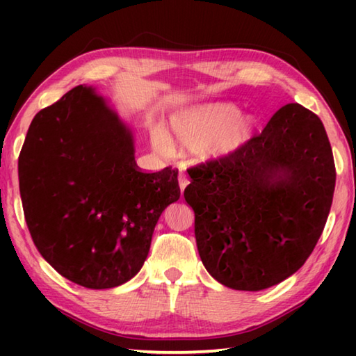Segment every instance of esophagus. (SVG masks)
Here are the masks:
<instances>
[{"label":"esophagus","instance_id":"34e87169","mask_svg":"<svg viewBox=\"0 0 356 356\" xmlns=\"http://www.w3.org/2000/svg\"><path fill=\"white\" fill-rule=\"evenodd\" d=\"M190 184L188 177H186V174L184 172H179V188H180V193H184V190L186 188V185Z\"/></svg>","mask_w":356,"mask_h":356}]
</instances>
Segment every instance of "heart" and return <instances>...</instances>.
Wrapping results in <instances>:
<instances>
[{
  "mask_svg": "<svg viewBox=\"0 0 356 356\" xmlns=\"http://www.w3.org/2000/svg\"><path fill=\"white\" fill-rule=\"evenodd\" d=\"M256 118L238 113L227 102H210L180 108L166 120V129L154 127L150 138L160 152H171L172 144L191 149L201 161L225 160L251 141Z\"/></svg>",
  "mask_w": 356,
  "mask_h": 356,
  "instance_id": "heart-1",
  "label": "heart"
}]
</instances>
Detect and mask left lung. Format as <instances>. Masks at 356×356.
<instances>
[{"label":"left lung","instance_id":"left-lung-1","mask_svg":"<svg viewBox=\"0 0 356 356\" xmlns=\"http://www.w3.org/2000/svg\"><path fill=\"white\" fill-rule=\"evenodd\" d=\"M184 191L207 272L257 292L306 262L327 222L336 184L327 131L298 104L280 108L236 155L188 171Z\"/></svg>","mask_w":356,"mask_h":356}]
</instances>
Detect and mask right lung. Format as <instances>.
<instances>
[{
	"mask_svg": "<svg viewBox=\"0 0 356 356\" xmlns=\"http://www.w3.org/2000/svg\"><path fill=\"white\" fill-rule=\"evenodd\" d=\"M19 180L42 257L88 289L134 278L160 215L180 197L171 168L136 170L134 131L84 84L35 114L19 156Z\"/></svg>",
	"mask_w": 356,
	"mask_h": 356,
	"instance_id": "obj_1",
	"label": "right lung"
}]
</instances>
